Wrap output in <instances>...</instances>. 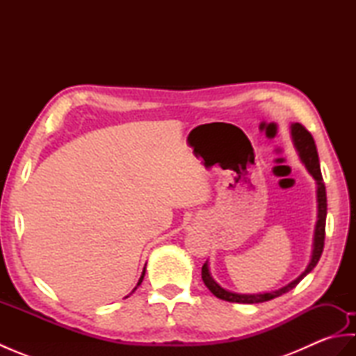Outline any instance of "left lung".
I'll use <instances>...</instances> for the list:
<instances>
[{
  "label": "left lung",
  "mask_w": 356,
  "mask_h": 356,
  "mask_svg": "<svg viewBox=\"0 0 356 356\" xmlns=\"http://www.w3.org/2000/svg\"><path fill=\"white\" fill-rule=\"evenodd\" d=\"M291 133H292L293 145L298 149L301 161H303V163L306 165L307 171L312 174V177L316 180V186H318V190H316V197H318V222H316V226H315L312 260H311V263H309V266L306 268L303 274H301L297 280H293L292 283H289L275 292L255 293V295H241V293H234L229 291H225L223 287L218 286L213 280V277L209 275L208 264L205 263L202 266V280L208 289L213 292L217 298L225 300V301H231V303H245V305L264 303V301L277 298V297H280V295H283L286 292H289L291 289H293V287L297 286L301 280H303L309 274V272H311L316 266V263H318V260H320V257L323 254V248H324V237H326L327 197H326V186H324L321 170H320L318 153H316V147H315V140L312 138V134L309 133L303 125L293 124L291 127Z\"/></svg>",
  "instance_id": "1"
}]
</instances>
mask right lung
Instances as JSON below:
<instances>
[{"label": "right lung", "mask_w": 356, "mask_h": 356, "mask_svg": "<svg viewBox=\"0 0 356 356\" xmlns=\"http://www.w3.org/2000/svg\"><path fill=\"white\" fill-rule=\"evenodd\" d=\"M143 275H145V269H143V272H142V275H140V278H139V283H138V286L142 283V280H143ZM136 289V287H134Z\"/></svg>", "instance_id": "add662e5"}]
</instances>
